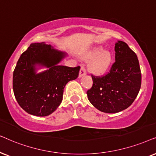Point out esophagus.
Segmentation results:
<instances>
[{"instance_id": "34e87169", "label": "esophagus", "mask_w": 156, "mask_h": 156, "mask_svg": "<svg viewBox=\"0 0 156 156\" xmlns=\"http://www.w3.org/2000/svg\"><path fill=\"white\" fill-rule=\"evenodd\" d=\"M86 74V69L83 67H82L81 68H80V72H79V75H78V78H81V77L84 76Z\"/></svg>"}]
</instances>
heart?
<instances>
[{"label": "heart", "instance_id": "obj_1", "mask_svg": "<svg viewBox=\"0 0 156 156\" xmlns=\"http://www.w3.org/2000/svg\"><path fill=\"white\" fill-rule=\"evenodd\" d=\"M84 60L92 59L89 69L94 75L103 76L108 71L113 62V53L111 50L105 49L102 45L91 48L81 55Z\"/></svg>", "mask_w": 156, "mask_h": 156}]
</instances>
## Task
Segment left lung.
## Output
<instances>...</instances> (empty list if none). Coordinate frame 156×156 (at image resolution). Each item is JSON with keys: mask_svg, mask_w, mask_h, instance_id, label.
<instances>
[{"mask_svg": "<svg viewBox=\"0 0 156 156\" xmlns=\"http://www.w3.org/2000/svg\"><path fill=\"white\" fill-rule=\"evenodd\" d=\"M115 62L111 71L102 78L92 77L88 98L95 108L107 113L128 108L135 101L141 86V73L136 54L125 42L115 44Z\"/></svg>", "mask_w": 156, "mask_h": 156, "instance_id": "left-lung-1", "label": "left lung"}]
</instances>
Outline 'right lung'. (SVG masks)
I'll return each instance as SVG.
<instances>
[{
	"mask_svg": "<svg viewBox=\"0 0 156 156\" xmlns=\"http://www.w3.org/2000/svg\"><path fill=\"white\" fill-rule=\"evenodd\" d=\"M68 56L45 42L31 43L18 59L13 71L16 99L25 111L36 116L53 113L63 100L66 85L78 78L80 67L59 63ZM47 70L38 72L39 69Z\"/></svg>",
	"mask_w": 156,
	"mask_h": 156,
	"instance_id": "add662e5",
	"label": "right lung"
}]
</instances>
